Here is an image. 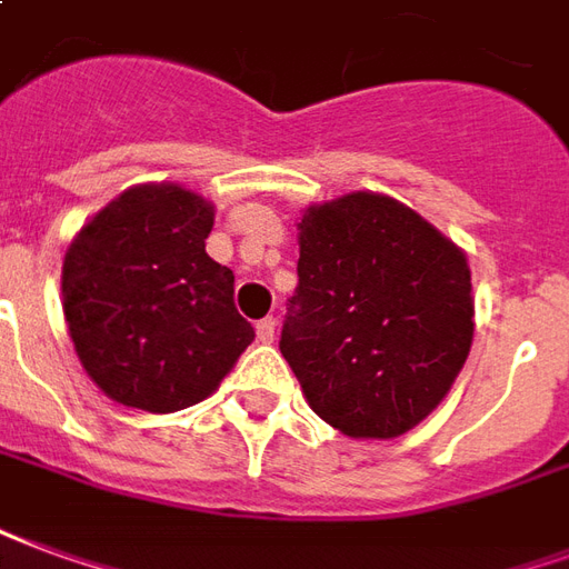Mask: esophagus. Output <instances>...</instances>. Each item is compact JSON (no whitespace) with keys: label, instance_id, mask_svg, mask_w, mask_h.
Segmentation results:
<instances>
[{"label":"esophagus","instance_id":"esophagus-1","mask_svg":"<svg viewBox=\"0 0 569 569\" xmlns=\"http://www.w3.org/2000/svg\"><path fill=\"white\" fill-rule=\"evenodd\" d=\"M273 331H277V322H273V317H264L256 322V335H259V340H262V343H271Z\"/></svg>","mask_w":569,"mask_h":569}]
</instances>
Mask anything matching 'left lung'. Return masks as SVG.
<instances>
[{"mask_svg": "<svg viewBox=\"0 0 569 569\" xmlns=\"http://www.w3.org/2000/svg\"><path fill=\"white\" fill-rule=\"evenodd\" d=\"M280 352L313 413L347 437H398L443 401L473 340L470 268L401 201L352 192L301 220Z\"/></svg>", "mask_w": 569, "mask_h": 569, "instance_id": "obj_1", "label": "left lung"}]
</instances>
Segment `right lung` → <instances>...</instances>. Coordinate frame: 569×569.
<instances>
[{
	"label": "right lung",
	"mask_w": 569,
	"mask_h": 569,
	"mask_svg": "<svg viewBox=\"0 0 569 569\" xmlns=\"http://www.w3.org/2000/svg\"><path fill=\"white\" fill-rule=\"evenodd\" d=\"M208 201L174 183L126 189L62 262V310L78 359L126 407L174 413L208 398L256 331L234 273L204 252Z\"/></svg>",
	"instance_id": "obj_1"
}]
</instances>
